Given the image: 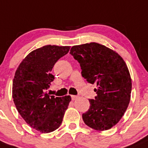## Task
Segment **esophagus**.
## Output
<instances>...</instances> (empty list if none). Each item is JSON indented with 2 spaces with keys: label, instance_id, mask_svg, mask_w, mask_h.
Instances as JSON below:
<instances>
[{
  "label": "esophagus",
  "instance_id": "esophagus-1",
  "mask_svg": "<svg viewBox=\"0 0 148 148\" xmlns=\"http://www.w3.org/2000/svg\"><path fill=\"white\" fill-rule=\"evenodd\" d=\"M79 98L78 96H71V99H72L73 101L76 100V99H77Z\"/></svg>",
  "mask_w": 148,
  "mask_h": 148
}]
</instances>
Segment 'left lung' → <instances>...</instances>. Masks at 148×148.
I'll return each instance as SVG.
<instances>
[{
	"mask_svg": "<svg viewBox=\"0 0 148 148\" xmlns=\"http://www.w3.org/2000/svg\"><path fill=\"white\" fill-rule=\"evenodd\" d=\"M70 54L80 64L82 77L97 86V96L82 115L84 122L96 130H109L130 103L132 80L126 64L116 51L97 42L73 46Z\"/></svg>",
	"mask_w": 148,
	"mask_h": 148,
	"instance_id": "1",
	"label": "left lung"
}]
</instances>
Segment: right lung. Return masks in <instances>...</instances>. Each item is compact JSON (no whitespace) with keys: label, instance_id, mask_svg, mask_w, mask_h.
I'll use <instances>...</instances> for the list:
<instances>
[{"label":"right lung","instance_id":"1","mask_svg":"<svg viewBox=\"0 0 148 148\" xmlns=\"http://www.w3.org/2000/svg\"><path fill=\"white\" fill-rule=\"evenodd\" d=\"M70 46L45 45L32 51L23 59L15 73L12 99L21 117L42 133L54 131L61 125L70 96L54 97L45 91L54 77V64L69 52Z\"/></svg>","mask_w":148,"mask_h":148}]
</instances>
